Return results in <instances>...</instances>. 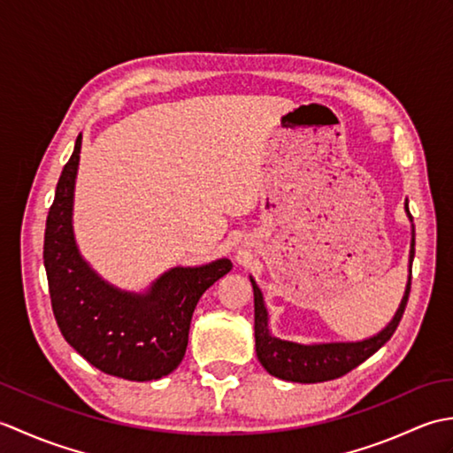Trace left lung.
<instances>
[{
	"label": "left lung",
	"mask_w": 453,
	"mask_h": 453,
	"mask_svg": "<svg viewBox=\"0 0 453 453\" xmlns=\"http://www.w3.org/2000/svg\"><path fill=\"white\" fill-rule=\"evenodd\" d=\"M407 216L412 221L409 211V202H405ZM412 258H415V226H412V239H411V253H409V280L403 296L399 310L393 317L391 323L381 329L378 334L370 336L358 342H323V344H300L276 339L268 329V313L263 302V294L258 290L257 282L251 276L253 294H255V349L257 358L263 364V368L286 381L297 383H317L336 380L341 375L349 373L356 365H360L364 360H368L372 354L378 352L386 344L397 325L405 313L409 292H411V268Z\"/></svg>",
	"instance_id": "8db88e82"
}]
</instances>
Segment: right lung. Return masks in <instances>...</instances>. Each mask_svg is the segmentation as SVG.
<instances>
[{
  "instance_id": "add662e5",
  "label": "right lung",
  "mask_w": 453,
  "mask_h": 453,
  "mask_svg": "<svg viewBox=\"0 0 453 453\" xmlns=\"http://www.w3.org/2000/svg\"><path fill=\"white\" fill-rule=\"evenodd\" d=\"M81 134L56 185L46 218L44 268L52 311L67 344L95 368L130 381L159 380L187 352L190 319L208 288L232 271L229 258L175 266L148 292H124L104 282L75 245L72 211Z\"/></svg>"
}]
</instances>
